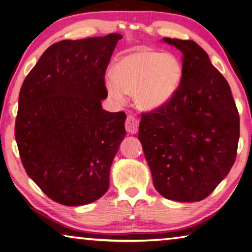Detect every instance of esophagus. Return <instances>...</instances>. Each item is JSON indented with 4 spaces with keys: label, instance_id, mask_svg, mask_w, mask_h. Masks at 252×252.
Here are the masks:
<instances>
[{
    "label": "esophagus",
    "instance_id": "esophagus-1",
    "mask_svg": "<svg viewBox=\"0 0 252 252\" xmlns=\"http://www.w3.org/2000/svg\"><path fill=\"white\" fill-rule=\"evenodd\" d=\"M139 119L135 118L134 116H127L126 121V130L131 134H135L139 130Z\"/></svg>",
    "mask_w": 252,
    "mask_h": 252
}]
</instances>
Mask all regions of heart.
<instances>
[{"label": "heart", "instance_id": "b5f03b06", "mask_svg": "<svg viewBox=\"0 0 252 252\" xmlns=\"http://www.w3.org/2000/svg\"><path fill=\"white\" fill-rule=\"evenodd\" d=\"M182 63L172 53L142 48L127 54L113 68L104 86L110 97L125 102L126 94H134L140 110L157 111L171 101L182 80Z\"/></svg>", "mask_w": 252, "mask_h": 252}]
</instances>
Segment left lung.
<instances>
[{
    "mask_svg": "<svg viewBox=\"0 0 252 252\" xmlns=\"http://www.w3.org/2000/svg\"><path fill=\"white\" fill-rule=\"evenodd\" d=\"M183 54L180 87L165 107L143 113L139 140L163 197L199 202L234 165L239 114L230 87L194 40L163 38Z\"/></svg>",
    "mask_w": 252,
    "mask_h": 252,
    "instance_id": "obj_1",
    "label": "left lung"
}]
</instances>
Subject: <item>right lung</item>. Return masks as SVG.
Masks as SVG:
<instances>
[{"mask_svg":"<svg viewBox=\"0 0 252 252\" xmlns=\"http://www.w3.org/2000/svg\"><path fill=\"white\" fill-rule=\"evenodd\" d=\"M121 34L48 47L18 95L15 140L25 171L54 202L87 205L109 189L126 131L125 112L102 109L104 72Z\"/></svg>","mask_w":252,"mask_h":252,"instance_id":"1","label":"right lung"}]
</instances>
